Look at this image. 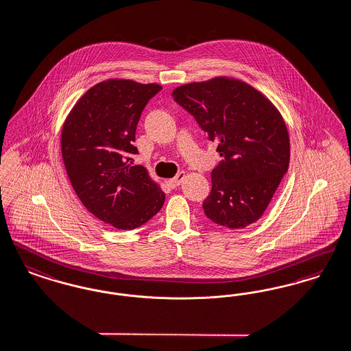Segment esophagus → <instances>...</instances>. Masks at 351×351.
Listing matches in <instances>:
<instances>
[{"label":"esophagus","mask_w":351,"mask_h":351,"mask_svg":"<svg viewBox=\"0 0 351 351\" xmlns=\"http://www.w3.org/2000/svg\"><path fill=\"white\" fill-rule=\"evenodd\" d=\"M184 171H181V173H178L174 178H171V180H169L167 181V184L171 187V189H176L177 186H180V184L182 182V180H184Z\"/></svg>","instance_id":"obj_1"}]
</instances>
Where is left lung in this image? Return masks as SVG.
I'll use <instances>...</instances> for the list:
<instances>
[{"label": "left lung", "mask_w": 351, "mask_h": 351, "mask_svg": "<svg viewBox=\"0 0 351 351\" xmlns=\"http://www.w3.org/2000/svg\"><path fill=\"white\" fill-rule=\"evenodd\" d=\"M174 101L189 112L221 160L211 171L203 201L210 221L244 228L258 221L289 165V136L275 106L237 79L215 77L176 88Z\"/></svg>", "instance_id": "left-lung-1"}]
</instances>
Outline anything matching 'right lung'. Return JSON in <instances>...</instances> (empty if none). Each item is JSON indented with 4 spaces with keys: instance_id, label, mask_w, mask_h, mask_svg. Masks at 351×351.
<instances>
[{
    "instance_id": "right-lung-1",
    "label": "right lung",
    "mask_w": 351,
    "mask_h": 351,
    "mask_svg": "<svg viewBox=\"0 0 351 351\" xmlns=\"http://www.w3.org/2000/svg\"><path fill=\"white\" fill-rule=\"evenodd\" d=\"M158 84L110 79L84 93L62 130V156L84 207L119 230H134L154 217L165 193L133 165L136 128Z\"/></svg>"
}]
</instances>
